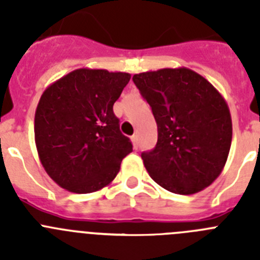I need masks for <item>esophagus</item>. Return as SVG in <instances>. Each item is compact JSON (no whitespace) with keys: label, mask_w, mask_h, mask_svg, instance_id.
Masks as SVG:
<instances>
[{"label":"esophagus","mask_w":260,"mask_h":260,"mask_svg":"<svg viewBox=\"0 0 260 260\" xmlns=\"http://www.w3.org/2000/svg\"><path fill=\"white\" fill-rule=\"evenodd\" d=\"M132 142H133V144H134L135 148H137L138 143H139V139H138V135H133V137H132Z\"/></svg>","instance_id":"1"}]
</instances>
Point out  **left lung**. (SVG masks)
Instances as JSON below:
<instances>
[{"mask_svg":"<svg viewBox=\"0 0 260 260\" xmlns=\"http://www.w3.org/2000/svg\"><path fill=\"white\" fill-rule=\"evenodd\" d=\"M133 82L157 123L155 148L142 152L151 178L174 194H195L210 186L221 173L232 144L224 98L186 68L141 73Z\"/></svg>","mask_w":260,"mask_h":260,"instance_id":"left-lung-1","label":"left lung"}]
</instances>
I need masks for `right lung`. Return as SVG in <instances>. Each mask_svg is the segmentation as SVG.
<instances>
[{"label":"right lung","instance_id":"add662e5","mask_svg":"<svg viewBox=\"0 0 260 260\" xmlns=\"http://www.w3.org/2000/svg\"><path fill=\"white\" fill-rule=\"evenodd\" d=\"M127 73L78 69L48 87L35 113L39 157L57 185L77 194L114 180L133 144L119 130L113 105Z\"/></svg>","mask_w":260,"mask_h":260}]
</instances>
